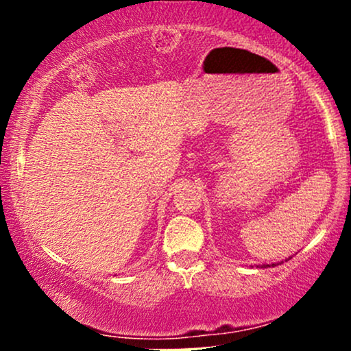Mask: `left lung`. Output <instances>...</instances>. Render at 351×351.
Returning a JSON list of instances; mask_svg holds the SVG:
<instances>
[{"instance_id": "8db88e82", "label": "left lung", "mask_w": 351, "mask_h": 351, "mask_svg": "<svg viewBox=\"0 0 351 351\" xmlns=\"http://www.w3.org/2000/svg\"><path fill=\"white\" fill-rule=\"evenodd\" d=\"M277 264H279V263H277ZM274 265H276V264H264V265H261V267H274ZM257 267H259V265H257Z\"/></svg>"}]
</instances>
